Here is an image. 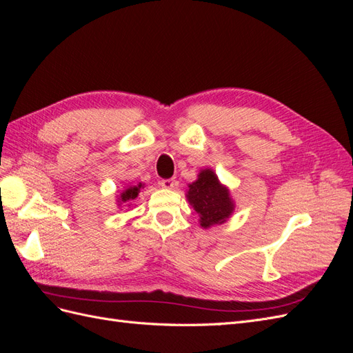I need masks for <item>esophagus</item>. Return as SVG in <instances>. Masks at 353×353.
I'll list each match as a JSON object with an SVG mask.
<instances>
[{"label": "esophagus", "mask_w": 353, "mask_h": 353, "mask_svg": "<svg viewBox=\"0 0 353 353\" xmlns=\"http://www.w3.org/2000/svg\"><path fill=\"white\" fill-rule=\"evenodd\" d=\"M159 184H160V187H163V188H174L175 187V179L174 178L160 179Z\"/></svg>", "instance_id": "esophagus-1"}]
</instances>
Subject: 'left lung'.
Instances as JSON below:
<instances>
[{"instance_id":"left-lung-1","label":"left lung","mask_w":353,"mask_h":353,"mask_svg":"<svg viewBox=\"0 0 353 353\" xmlns=\"http://www.w3.org/2000/svg\"><path fill=\"white\" fill-rule=\"evenodd\" d=\"M187 200L199 213L203 228L223 223L234 212L230 190L219 183L212 169H203L194 183L188 184Z\"/></svg>"}]
</instances>
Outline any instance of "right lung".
<instances>
[{"label":"right lung","instance_id":"add662e5","mask_svg":"<svg viewBox=\"0 0 353 353\" xmlns=\"http://www.w3.org/2000/svg\"><path fill=\"white\" fill-rule=\"evenodd\" d=\"M141 188H143L141 183L137 184V185L126 187L121 193L119 199H117V201H119V205H122V203H128V205H130V203H132L138 197V193H140Z\"/></svg>","mask_w":353,"mask_h":353}]
</instances>
